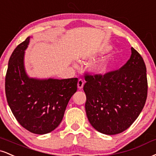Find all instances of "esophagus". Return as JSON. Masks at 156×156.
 I'll use <instances>...</instances> for the list:
<instances>
[{"instance_id": "obj_1", "label": "esophagus", "mask_w": 156, "mask_h": 156, "mask_svg": "<svg viewBox=\"0 0 156 156\" xmlns=\"http://www.w3.org/2000/svg\"><path fill=\"white\" fill-rule=\"evenodd\" d=\"M83 85H84V80L83 79H81V78H80L78 82V88L79 89H81L82 88H83Z\"/></svg>"}]
</instances>
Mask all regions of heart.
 Here are the masks:
<instances>
[{"mask_svg": "<svg viewBox=\"0 0 156 156\" xmlns=\"http://www.w3.org/2000/svg\"><path fill=\"white\" fill-rule=\"evenodd\" d=\"M111 49V48L110 46H106V47L103 48L101 50V53L105 54L107 52L110 51V50ZM114 63V59L112 57H108L105 59H103L100 61L98 62L94 66V70L100 75H104L108 72V70H110V67H112V65Z\"/></svg>", "mask_w": 156, "mask_h": 156, "instance_id": "1", "label": "heart"}]
</instances>
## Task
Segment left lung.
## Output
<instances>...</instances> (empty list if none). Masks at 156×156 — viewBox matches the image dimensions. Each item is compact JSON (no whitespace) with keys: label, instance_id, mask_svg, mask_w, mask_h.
Wrapping results in <instances>:
<instances>
[{"label":"left lung","instance_id":"obj_1","mask_svg":"<svg viewBox=\"0 0 156 156\" xmlns=\"http://www.w3.org/2000/svg\"><path fill=\"white\" fill-rule=\"evenodd\" d=\"M131 50L130 59L119 70L104 76H85L86 115L91 125L102 134L114 135L126 130L145 104V64L134 48Z\"/></svg>","mask_w":156,"mask_h":156}]
</instances>
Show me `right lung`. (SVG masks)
<instances>
[{"mask_svg":"<svg viewBox=\"0 0 156 156\" xmlns=\"http://www.w3.org/2000/svg\"><path fill=\"white\" fill-rule=\"evenodd\" d=\"M30 38L18 45L11 55L5 76V96L22 126L34 134H44L61 123L69 100L77 91L78 78H30L24 63Z\"/></svg>","mask_w":156,"mask_h":156,"instance_id":"right-lung-1","label":"right lung"}]
</instances>
